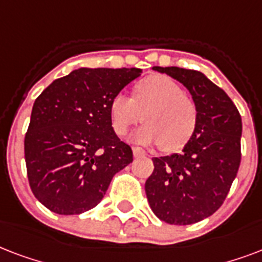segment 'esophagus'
Segmentation results:
<instances>
[{
	"label": "esophagus",
	"instance_id": "obj_1",
	"mask_svg": "<svg viewBox=\"0 0 262 262\" xmlns=\"http://www.w3.org/2000/svg\"><path fill=\"white\" fill-rule=\"evenodd\" d=\"M133 153L134 157H141V156H145V151L139 147H133Z\"/></svg>",
	"mask_w": 262,
	"mask_h": 262
}]
</instances>
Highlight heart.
Returning a JSON list of instances; mask_svg holds the SVG:
<instances>
[{
  "label": "heart",
  "instance_id": "obj_1",
  "mask_svg": "<svg viewBox=\"0 0 262 262\" xmlns=\"http://www.w3.org/2000/svg\"><path fill=\"white\" fill-rule=\"evenodd\" d=\"M111 124L123 137L129 127L146 121L131 139L141 145L160 143L163 150L184 146L194 134L198 111L191 97L167 75H150L134 86L133 97L119 93L109 103Z\"/></svg>",
  "mask_w": 262,
  "mask_h": 262
}]
</instances>
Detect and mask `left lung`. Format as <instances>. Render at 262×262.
<instances>
[{"label": "left lung", "mask_w": 262, "mask_h": 262, "mask_svg": "<svg viewBox=\"0 0 262 262\" xmlns=\"http://www.w3.org/2000/svg\"><path fill=\"white\" fill-rule=\"evenodd\" d=\"M179 80L198 111L194 134L180 153L154 157L145 183L154 214L175 226L194 224L223 205L241 164L242 119L226 91L202 72L179 67H153Z\"/></svg>", "instance_id": "left-lung-1"}]
</instances>
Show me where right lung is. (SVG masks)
<instances>
[{
    "mask_svg": "<svg viewBox=\"0 0 262 262\" xmlns=\"http://www.w3.org/2000/svg\"><path fill=\"white\" fill-rule=\"evenodd\" d=\"M141 74L139 68H79L35 99L24 157L31 191L49 210H90L113 176L133 163V150L112 128L109 103Z\"/></svg>",
    "mask_w": 262,
    "mask_h": 262,
    "instance_id": "right-lung-1",
    "label": "right lung"
}]
</instances>
